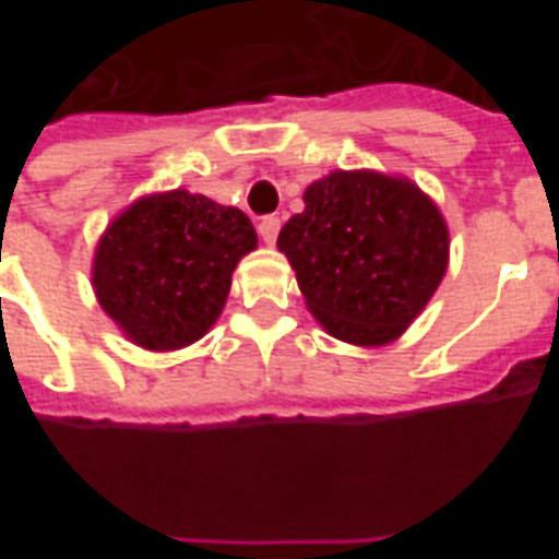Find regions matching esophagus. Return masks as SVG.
Returning <instances> with one entry per match:
<instances>
[{
  "mask_svg": "<svg viewBox=\"0 0 559 559\" xmlns=\"http://www.w3.org/2000/svg\"><path fill=\"white\" fill-rule=\"evenodd\" d=\"M257 231H260V237H263L265 243H274L276 235H280V218H276V215H265V218H260V224H257Z\"/></svg>",
  "mask_w": 559,
  "mask_h": 559,
  "instance_id": "esophagus-1",
  "label": "esophagus"
}]
</instances>
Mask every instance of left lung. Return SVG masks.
Instances as JSON below:
<instances>
[{
    "instance_id": "obj_1",
    "label": "left lung",
    "mask_w": 559,
    "mask_h": 559,
    "mask_svg": "<svg viewBox=\"0 0 559 559\" xmlns=\"http://www.w3.org/2000/svg\"><path fill=\"white\" fill-rule=\"evenodd\" d=\"M308 308L330 335L360 347L397 338L448 269V226L412 181L330 173L276 237Z\"/></svg>"
}]
</instances>
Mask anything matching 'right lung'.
Instances as JSON below:
<instances>
[{"label":"right lung","instance_id":"right-lung-1","mask_svg":"<svg viewBox=\"0 0 559 559\" xmlns=\"http://www.w3.org/2000/svg\"><path fill=\"white\" fill-rule=\"evenodd\" d=\"M257 246L249 215L187 190L128 206L95 254L103 310L147 349H179L215 324L237 260Z\"/></svg>","mask_w":559,"mask_h":559}]
</instances>
